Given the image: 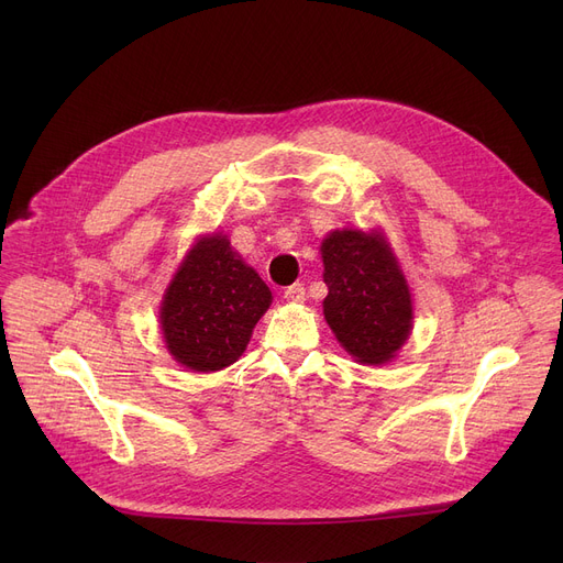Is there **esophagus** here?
I'll return each instance as SVG.
<instances>
[{"label": "esophagus", "mask_w": 563, "mask_h": 563, "mask_svg": "<svg viewBox=\"0 0 563 563\" xmlns=\"http://www.w3.org/2000/svg\"><path fill=\"white\" fill-rule=\"evenodd\" d=\"M285 301H289V303H303L306 301V287L301 285V283H294V285H289V287H285Z\"/></svg>", "instance_id": "34e87169"}]
</instances>
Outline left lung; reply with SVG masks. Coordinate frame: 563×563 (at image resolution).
Returning a JSON list of instances; mask_svg holds the SVG:
<instances>
[{"label": "left lung", "mask_w": 563, "mask_h": 563, "mask_svg": "<svg viewBox=\"0 0 563 563\" xmlns=\"http://www.w3.org/2000/svg\"><path fill=\"white\" fill-rule=\"evenodd\" d=\"M323 299L338 342L363 365L395 358L412 329V301L399 262L380 232L333 230L321 242Z\"/></svg>", "instance_id": "left-lung-1"}]
</instances>
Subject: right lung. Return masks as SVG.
<instances>
[{"instance_id": "1", "label": "right lung", "mask_w": 563, "mask_h": 563, "mask_svg": "<svg viewBox=\"0 0 563 563\" xmlns=\"http://www.w3.org/2000/svg\"><path fill=\"white\" fill-rule=\"evenodd\" d=\"M269 306V287L232 251L228 236H200L168 283L159 308L166 349L187 369H223L246 351Z\"/></svg>"}]
</instances>
